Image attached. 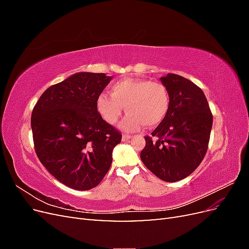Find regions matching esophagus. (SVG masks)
<instances>
[{
  "label": "esophagus",
  "mask_w": 249,
  "mask_h": 249,
  "mask_svg": "<svg viewBox=\"0 0 249 249\" xmlns=\"http://www.w3.org/2000/svg\"><path fill=\"white\" fill-rule=\"evenodd\" d=\"M131 138H132V136L129 134H124L123 135V141H127V140H130Z\"/></svg>",
  "instance_id": "obj_1"
}]
</instances>
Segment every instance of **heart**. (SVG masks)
<instances>
[{"label": "heart", "mask_w": 249, "mask_h": 249, "mask_svg": "<svg viewBox=\"0 0 249 249\" xmlns=\"http://www.w3.org/2000/svg\"><path fill=\"white\" fill-rule=\"evenodd\" d=\"M110 93L97 97L96 106L105 122L115 124L123 115H127L120 124L123 130L134 132L142 126L152 127L166 117L170 96L167 88L159 82L144 79H124L113 84Z\"/></svg>", "instance_id": "b5f03b06"}]
</instances>
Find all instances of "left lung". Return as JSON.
Listing matches in <instances>:
<instances>
[{
    "mask_svg": "<svg viewBox=\"0 0 249 249\" xmlns=\"http://www.w3.org/2000/svg\"><path fill=\"white\" fill-rule=\"evenodd\" d=\"M170 96L169 110L160 124L145 137L140 154L143 164L164 182L190 176L205 157L213 116L202 90L178 74L160 78Z\"/></svg>",
    "mask_w": 249,
    "mask_h": 249,
    "instance_id": "left-lung-1",
    "label": "left lung"
}]
</instances>
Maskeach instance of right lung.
<instances>
[{"label": "right lung", "instance_id": "add662e5", "mask_svg": "<svg viewBox=\"0 0 249 249\" xmlns=\"http://www.w3.org/2000/svg\"><path fill=\"white\" fill-rule=\"evenodd\" d=\"M112 77L77 72L49 87L35 105L31 126L35 152L51 175L74 190L99 185L122 134L97 112L96 101Z\"/></svg>", "mask_w": 249, "mask_h": 249}]
</instances>
